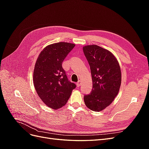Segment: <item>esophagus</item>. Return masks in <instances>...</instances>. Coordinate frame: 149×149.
<instances>
[{
  "instance_id": "34e87169",
  "label": "esophagus",
  "mask_w": 149,
  "mask_h": 149,
  "mask_svg": "<svg viewBox=\"0 0 149 149\" xmlns=\"http://www.w3.org/2000/svg\"><path fill=\"white\" fill-rule=\"evenodd\" d=\"M76 85H77L78 87L80 86L81 85V81H78V82L77 83H76Z\"/></svg>"
}]
</instances>
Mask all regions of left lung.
<instances>
[{"label":"left lung","instance_id":"8db88e82","mask_svg":"<svg viewBox=\"0 0 149 149\" xmlns=\"http://www.w3.org/2000/svg\"><path fill=\"white\" fill-rule=\"evenodd\" d=\"M91 69L92 92L84 96L86 106L93 111H101L109 106L118 95L121 84L119 62L110 51L91 45L83 47Z\"/></svg>","mask_w":149,"mask_h":149}]
</instances>
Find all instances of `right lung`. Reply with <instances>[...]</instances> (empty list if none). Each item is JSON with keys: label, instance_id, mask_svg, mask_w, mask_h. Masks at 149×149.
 <instances>
[{"label": "right lung", "instance_id": "right-lung-1", "mask_svg": "<svg viewBox=\"0 0 149 149\" xmlns=\"http://www.w3.org/2000/svg\"><path fill=\"white\" fill-rule=\"evenodd\" d=\"M75 44L53 43L44 48L36 61L33 81L38 96L48 107L58 109L64 106L76 84L69 81L62 63Z\"/></svg>", "mask_w": 149, "mask_h": 149}]
</instances>
